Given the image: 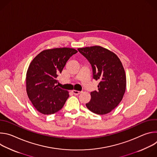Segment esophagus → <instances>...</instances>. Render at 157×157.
<instances>
[{
	"instance_id": "1",
	"label": "esophagus",
	"mask_w": 157,
	"mask_h": 157,
	"mask_svg": "<svg viewBox=\"0 0 157 157\" xmlns=\"http://www.w3.org/2000/svg\"><path fill=\"white\" fill-rule=\"evenodd\" d=\"M72 93H73L75 95H78V94H79L81 92L78 91H76V90H73V91H72Z\"/></svg>"
}]
</instances>
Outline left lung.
<instances>
[{"instance_id":"1","label":"left lung","mask_w":157,"mask_h":157,"mask_svg":"<svg viewBox=\"0 0 157 157\" xmlns=\"http://www.w3.org/2000/svg\"><path fill=\"white\" fill-rule=\"evenodd\" d=\"M91 64L93 79L100 82L98 90L91 93V100L86 104L93 113L104 115L115 109L122 101L126 88V76L118 56L100 46L78 48Z\"/></svg>"}]
</instances>
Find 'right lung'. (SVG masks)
Wrapping results in <instances>:
<instances>
[{
	"mask_svg": "<svg viewBox=\"0 0 157 157\" xmlns=\"http://www.w3.org/2000/svg\"><path fill=\"white\" fill-rule=\"evenodd\" d=\"M77 52L70 48L46 50L31 62L27 73L26 89L29 99L40 113H56L69 98L68 92L57 85L56 78L66 62Z\"/></svg>",
	"mask_w": 157,
	"mask_h": 157,
	"instance_id": "1",
	"label": "right lung"
}]
</instances>
